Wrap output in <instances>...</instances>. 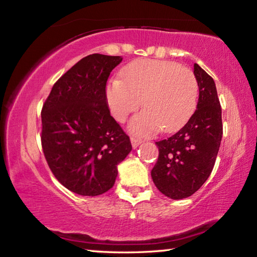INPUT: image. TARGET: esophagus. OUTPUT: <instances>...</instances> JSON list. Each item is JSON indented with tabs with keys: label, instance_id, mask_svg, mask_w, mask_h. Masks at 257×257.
Listing matches in <instances>:
<instances>
[{
	"label": "esophagus",
	"instance_id": "1",
	"mask_svg": "<svg viewBox=\"0 0 257 257\" xmlns=\"http://www.w3.org/2000/svg\"><path fill=\"white\" fill-rule=\"evenodd\" d=\"M130 141H132V145H133V147L134 149H136V147L138 146V145H141L142 143H143V141L142 139H138V138H134V137H132L130 138Z\"/></svg>",
	"mask_w": 257,
	"mask_h": 257
}]
</instances>
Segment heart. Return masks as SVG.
I'll return each mask as SVG.
<instances>
[{
  "instance_id": "1",
  "label": "heart",
  "mask_w": 257,
  "mask_h": 257,
  "mask_svg": "<svg viewBox=\"0 0 257 257\" xmlns=\"http://www.w3.org/2000/svg\"><path fill=\"white\" fill-rule=\"evenodd\" d=\"M145 110L135 115L130 132L151 136L163 127L172 132L187 122L197 103V81L189 69L171 61L138 59L121 71V80L113 79L106 87V101L112 115L124 122L142 105Z\"/></svg>"
}]
</instances>
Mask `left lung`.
<instances>
[{"label":"left lung","instance_id":"8db88e82","mask_svg":"<svg viewBox=\"0 0 257 257\" xmlns=\"http://www.w3.org/2000/svg\"><path fill=\"white\" fill-rule=\"evenodd\" d=\"M199 96L197 108L179 132L156 142L159 158L151 176L161 193L172 199L189 197L203 186L214 167L223 128L213 78L194 64Z\"/></svg>","mask_w":257,"mask_h":257}]
</instances>
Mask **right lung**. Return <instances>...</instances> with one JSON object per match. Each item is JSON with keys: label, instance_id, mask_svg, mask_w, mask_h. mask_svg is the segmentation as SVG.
<instances>
[{"label": "right lung", "instance_id": "right-lung-1", "mask_svg": "<svg viewBox=\"0 0 257 257\" xmlns=\"http://www.w3.org/2000/svg\"><path fill=\"white\" fill-rule=\"evenodd\" d=\"M121 56L82 58L52 87L42 108V149L61 185L82 196L111 189L118 164L133 150L110 114L106 81Z\"/></svg>", "mask_w": 257, "mask_h": 257}]
</instances>
